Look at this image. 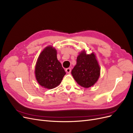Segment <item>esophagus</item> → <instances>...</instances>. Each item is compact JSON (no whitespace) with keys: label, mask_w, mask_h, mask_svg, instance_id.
<instances>
[{"label":"esophagus","mask_w":133,"mask_h":133,"mask_svg":"<svg viewBox=\"0 0 133 133\" xmlns=\"http://www.w3.org/2000/svg\"><path fill=\"white\" fill-rule=\"evenodd\" d=\"M71 71V68H67V69H66V72L67 73H70Z\"/></svg>","instance_id":"esophagus-1"}]
</instances>
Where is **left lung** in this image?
I'll return each mask as SVG.
<instances>
[{
  "label": "left lung",
  "instance_id": "left-lung-1",
  "mask_svg": "<svg viewBox=\"0 0 133 133\" xmlns=\"http://www.w3.org/2000/svg\"><path fill=\"white\" fill-rule=\"evenodd\" d=\"M75 81L78 85L85 88L93 86L96 82L100 74L99 65L94 54L86 55L82 51L77 58V63L72 70Z\"/></svg>",
  "mask_w": 133,
  "mask_h": 133
}]
</instances>
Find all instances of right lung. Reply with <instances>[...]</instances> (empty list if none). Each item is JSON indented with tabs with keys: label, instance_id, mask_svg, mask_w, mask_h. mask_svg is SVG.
<instances>
[{
	"label": "right lung",
	"instance_id": "1",
	"mask_svg": "<svg viewBox=\"0 0 133 133\" xmlns=\"http://www.w3.org/2000/svg\"><path fill=\"white\" fill-rule=\"evenodd\" d=\"M35 74L38 82L45 88L54 89L61 82L66 72L57 58L56 49L48 46L41 52L36 65Z\"/></svg>",
	"mask_w": 133,
	"mask_h": 133
}]
</instances>
